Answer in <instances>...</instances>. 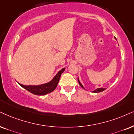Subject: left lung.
I'll use <instances>...</instances> for the list:
<instances>
[{"mask_svg": "<svg viewBox=\"0 0 134 134\" xmlns=\"http://www.w3.org/2000/svg\"><path fill=\"white\" fill-rule=\"evenodd\" d=\"M78 81H79V85H80V87H82L83 88L85 89V88H84V87H83V85H82V83H81L80 82V81H79V78H78ZM104 90H105V88H97V89H96L95 90H94L93 91V93H99V92H101V91H104Z\"/></svg>", "mask_w": 134, "mask_h": 134, "instance_id": "8db88e82", "label": "left lung"}]
</instances>
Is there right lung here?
<instances>
[{"label": "right lung", "mask_w": 134, "mask_h": 134, "mask_svg": "<svg viewBox=\"0 0 134 134\" xmlns=\"http://www.w3.org/2000/svg\"><path fill=\"white\" fill-rule=\"evenodd\" d=\"M65 68L62 69L56 74V75L49 82L40 85H23L18 83L21 87L28 90L35 95H45L47 93L53 91L57 87L59 79H60L61 74L64 72Z\"/></svg>", "instance_id": "1"}]
</instances>
